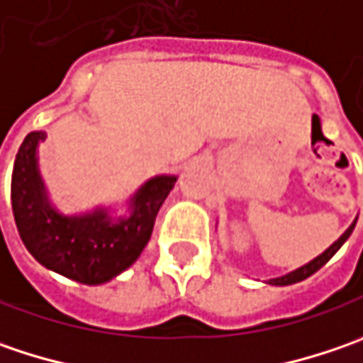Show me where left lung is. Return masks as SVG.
Here are the masks:
<instances>
[{"mask_svg": "<svg viewBox=\"0 0 363 363\" xmlns=\"http://www.w3.org/2000/svg\"><path fill=\"white\" fill-rule=\"evenodd\" d=\"M313 125L315 128H319V123H317V118H315V121H313ZM355 223L352 225V228L347 229L341 238H339L335 244L331 245L329 250H325L323 254L319 256V258H315L313 262H308L307 266H303V268H298V270H294V272H291V274L286 276H280V278H274V280H270V284H278V286H286V284H294V282H301V280H305V278H308V276H313L317 270H321L327 262L331 260L333 256H335V252H337L341 245L345 244V240L352 235V231H354Z\"/></svg>", "mask_w": 363, "mask_h": 363, "instance_id": "left-lung-1", "label": "left lung"}]
</instances>
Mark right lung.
Masks as SVG:
<instances>
[{"instance_id":"add662e5","label":"right lung","mask_w":363,"mask_h":363,"mask_svg":"<svg viewBox=\"0 0 363 363\" xmlns=\"http://www.w3.org/2000/svg\"><path fill=\"white\" fill-rule=\"evenodd\" d=\"M42 132L26 135L11 174V209L28 252L58 274L83 284H103L132 266L152 235L160 205L177 177H156L134 199L130 219L111 223L103 211L62 217L44 197L36 168Z\"/></svg>"}]
</instances>
